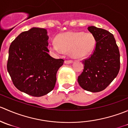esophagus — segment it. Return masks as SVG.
<instances>
[{
	"instance_id": "34e87169",
	"label": "esophagus",
	"mask_w": 128,
	"mask_h": 128,
	"mask_svg": "<svg viewBox=\"0 0 128 128\" xmlns=\"http://www.w3.org/2000/svg\"><path fill=\"white\" fill-rule=\"evenodd\" d=\"M72 60H65V61H64V63H65V64H70V63H72Z\"/></svg>"
}]
</instances>
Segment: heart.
Returning <instances> with one entry per match:
<instances>
[{
  "mask_svg": "<svg viewBox=\"0 0 128 128\" xmlns=\"http://www.w3.org/2000/svg\"><path fill=\"white\" fill-rule=\"evenodd\" d=\"M56 42H52L49 48L57 52H69L73 59H83L90 56L96 46V41L92 33L68 32L57 36Z\"/></svg>",
  "mask_w": 128,
  "mask_h": 128,
  "instance_id": "obj_1",
  "label": "heart"
}]
</instances>
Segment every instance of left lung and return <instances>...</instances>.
<instances>
[{
  "label": "left lung",
  "instance_id": "1",
  "mask_svg": "<svg viewBox=\"0 0 128 128\" xmlns=\"http://www.w3.org/2000/svg\"><path fill=\"white\" fill-rule=\"evenodd\" d=\"M88 30L95 38L94 53L84 64L83 72L78 77L81 87L91 92L105 89L116 78L120 68V54L114 36L108 31L94 26Z\"/></svg>",
  "mask_w": 128,
  "mask_h": 128
}]
</instances>
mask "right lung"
Listing matches in <instances>:
<instances>
[{"label":"right lung","mask_w":128,"mask_h":128,"mask_svg":"<svg viewBox=\"0 0 128 128\" xmlns=\"http://www.w3.org/2000/svg\"><path fill=\"white\" fill-rule=\"evenodd\" d=\"M48 39L46 29L33 27L20 33L9 48L7 68L13 83L20 91L33 96L53 90L57 72L64 62L48 53Z\"/></svg>","instance_id":"add662e5"}]
</instances>
